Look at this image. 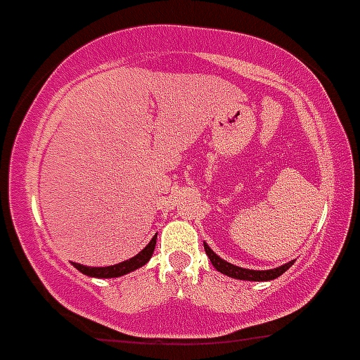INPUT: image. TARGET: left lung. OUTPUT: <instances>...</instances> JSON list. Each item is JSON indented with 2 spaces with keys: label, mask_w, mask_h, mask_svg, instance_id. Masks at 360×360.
I'll return each mask as SVG.
<instances>
[{
  "label": "left lung",
  "mask_w": 360,
  "mask_h": 360,
  "mask_svg": "<svg viewBox=\"0 0 360 360\" xmlns=\"http://www.w3.org/2000/svg\"><path fill=\"white\" fill-rule=\"evenodd\" d=\"M205 252H207V256L210 258L213 268H217L220 274L229 275V276H232V278H239V280H255V282H263V280H274V278H276V276L285 274V271L289 270L292 264H294V262H290L287 264H282V266H278V268H274V270H262V271H259V270H246V268H239V266H236V264L224 262L222 258H219V256H217L215 252H213L210 248H208V244H205Z\"/></svg>",
  "instance_id": "left-lung-1"
}]
</instances>
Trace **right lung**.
I'll list each match as a JSON object with an SVG mask.
<instances>
[{
	"instance_id": "right-lung-1",
	"label": "right lung",
	"mask_w": 360,
	"mask_h": 360,
	"mask_svg": "<svg viewBox=\"0 0 360 360\" xmlns=\"http://www.w3.org/2000/svg\"><path fill=\"white\" fill-rule=\"evenodd\" d=\"M155 243H157V236H153V239L150 240L148 246L145 250H141L136 256H133L131 259H126V262L112 264V266H101V268H92V266H84V264L73 263V266L77 270H80L82 274L89 275V276H97V278H114V276H121L129 274V271L136 270V268L143 266L145 263L152 258L153 250H155Z\"/></svg>"
}]
</instances>
